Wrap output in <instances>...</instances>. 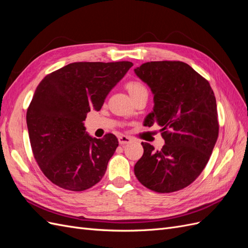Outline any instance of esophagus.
Segmentation results:
<instances>
[{
	"label": "esophagus",
	"instance_id": "esophagus-1",
	"mask_svg": "<svg viewBox=\"0 0 248 248\" xmlns=\"http://www.w3.org/2000/svg\"><path fill=\"white\" fill-rule=\"evenodd\" d=\"M129 142H131V139L126 137V136H121L119 137V144L121 146H125L127 144H129Z\"/></svg>",
	"mask_w": 248,
	"mask_h": 248
}]
</instances>
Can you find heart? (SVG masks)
<instances>
[{"instance_id":"b5f03b06","label":"heart","mask_w":248,"mask_h":248,"mask_svg":"<svg viewBox=\"0 0 248 248\" xmlns=\"http://www.w3.org/2000/svg\"><path fill=\"white\" fill-rule=\"evenodd\" d=\"M127 92L130 95L131 98H136V97L141 95V94H145L148 93L147 92V89L146 87L141 84L140 81H129L127 82L126 86H125Z\"/></svg>"}]
</instances>
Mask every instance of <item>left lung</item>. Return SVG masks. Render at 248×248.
Listing matches in <instances>:
<instances>
[{"mask_svg": "<svg viewBox=\"0 0 248 248\" xmlns=\"http://www.w3.org/2000/svg\"><path fill=\"white\" fill-rule=\"evenodd\" d=\"M151 89L153 110L145 125L162 128L159 151L141 142L144 154L134 174L147 188L174 192L196 180L212 154L218 138L216 99L208 80L180 61L148 62L134 69Z\"/></svg>", "mask_w": 248, "mask_h": 248, "instance_id": "1", "label": "left lung"}]
</instances>
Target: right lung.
<instances>
[{
    "mask_svg": "<svg viewBox=\"0 0 248 248\" xmlns=\"http://www.w3.org/2000/svg\"><path fill=\"white\" fill-rule=\"evenodd\" d=\"M133 64L77 62L44 78L27 111L35 159L44 175L61 188L82 191L98 183L119 145L108 133L96 139L84 121L100 110L107 96Z\"/></svg>",
    "mask_w": 248,
    "mask_h": 248,
    "instance_id": "add662e5",
    "label": "right lung"
}]
</instances>
